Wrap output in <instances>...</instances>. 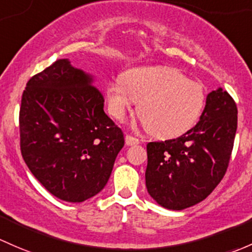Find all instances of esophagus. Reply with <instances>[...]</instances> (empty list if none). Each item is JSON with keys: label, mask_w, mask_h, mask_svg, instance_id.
<instances>
[{"label": "esophagus", "mask_w": 252, "mask_h": 252, "mask_svg": "<svg viewBox=\"0 0 252 252\" xmlns=\"http://www.w3.org/2000/svg\"><path fill=\"white\" fill-rule=\"evenodd\" d=\"M126 144L128 145V146H133V145L140 144V140L137 139V137L133 136V135L126 134Z\"/></svg>", "instance_id": "34e87169"}]
</instances>
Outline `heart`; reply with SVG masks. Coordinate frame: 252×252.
<instances>
[{
	"label": "heart",
	"instance_id": "heart-1",
	"mask_svg": "<svg viewBox=\"0 0 252 252\" xmlns=\"http://www.w3.org/2000/svg\"><path fill=\"white\" fill-rule=\"evenodd\" d=\"M139 102L137 115L147 133L171 139L189 131L202 116L206 101L204 87L181 71L165 66L136 67L106 88L112 117L122 121Z\"/></svg>",
	"mask_w": 252,
	"mask_h": 252
}]
</instances>
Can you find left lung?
Instances as JSON below:
<instances>
[{"mask_svg": "<svg viewBox=\"0 0 252 252\" xmlns=\"http://www.w3.org/2000/svg\"><path fill=\"white\" fill-rule=\"evenodd\" d=\"M235 101L219 88L200 121L176 139L147 144L146 187L159 205L182 210L205 199L228 168L238 124Z\"/></svg>", "mask_w": 252, "mask_h": 252, "instance_id": "8db88e82", "label": "left lung"}]
</instances>
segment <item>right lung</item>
<instances>
[{
    "label": "right lung",
    "mask_w": 252,
    "mask_h": 252,
    "mask_svg": "<svg viewBox=\"0 0 252 252\" xmlns=\"http://www.w3.org/2000/svg\"><path fill=\"white\" fill-rule=\"evenodd\" d=\"M92 81L62 59L29 79L21 96V156L42 186L65 202H84L104 189L124 146Z\"/></svg>",
    "instance_id": "1"
}]
</instances>
